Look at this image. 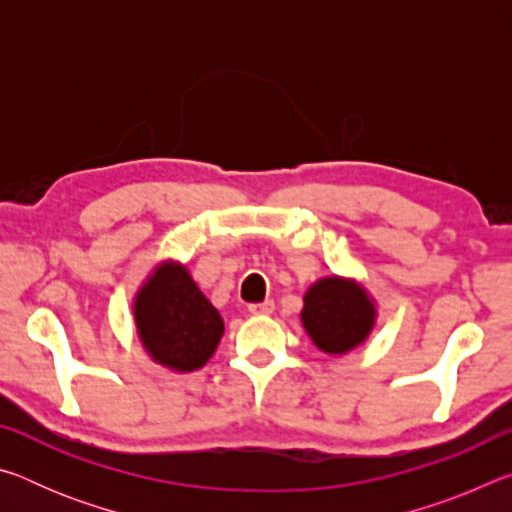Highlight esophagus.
Returning <instances> with one entry per match:
<instances>
[{
	"instance_id": "esophagus-1",
	"label": "esophagus",
	"mask_w": 512,
	"mask_h": 512,
	"mask_svg": "<svg viewBox=\"0 0 512 512\" xmlns=\"http://www.w3.org/2000/svg\"><path fill=\"white\" fill-rule=\"evenodd\" d=\"M273 300H264V302H255V305H248V311L253 316H271L273 314Z\"/></svg>"
}]
</instances>
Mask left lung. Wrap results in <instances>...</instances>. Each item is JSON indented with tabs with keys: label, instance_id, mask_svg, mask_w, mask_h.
<instances>
[{
	"label": "left lung",
	"instance_id": "1",
	"mask_svg": "<svg viewBox=\"0 0 512 512\" xmlns=\"http://www.w3.org/2000/svg\"><path fill=\"white\" fill-rule=\"evenodd\" d=\"M300 318L318 350L345 354L368 339L377 309L359 282L329 275L311 284Z\"/></svg>",
	"mask_w": 512,
	"mask_h": 512
}]
</instances>
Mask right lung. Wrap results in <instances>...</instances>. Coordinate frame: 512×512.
<instances>
[{
    "instance_id": "right-lung-1",
    "label": "right lung",
    "mask_w": 512,
    "mask_h": 512,
    "mask_svg": "<svg viewBox=\"0 0 512 512\" xmlns=\"http://www.w3.org/2000/svg\"><path fill=\"white\" fill-rule=\"evenodd\" d=\"M133 316L149 357L176 372L203 368L223 336L221 314L178 262L153 268L133 300Z\"/></svg>"
}]
</instances>
